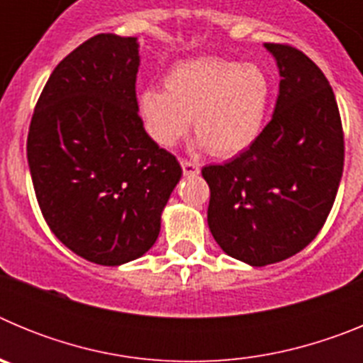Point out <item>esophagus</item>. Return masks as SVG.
<instances>
[{
    "label": "esophagus",
    "mask_w": 363,
    "mask_h": 363,
    "mask_svg": "<svg viewBox=\"0 0 363 363\" xmlns=\"http://www.w3.org/2000/svg\"><path fill=\"white\" fill-rule=\"evenodd\" d=\"M182 169H184L185 176H196L200 172V165L194 162H189V160H182Z\"/></svg>",
    "instance_id": "1"
}]
</instances>
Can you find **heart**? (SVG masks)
Here are the masks:
<instances>
[{
    "instance_id": "b5f03b06",
    "label": "heart",
    "mask_w": 363,
    "mask_h": 363,
    "mask_svg": "<svg viewBox=\"0 0 363 363\" xmlns=\"http://www.w3.org/2000/svg\"><path fill=\"white\" fill-rule=\"evenodd\" d=\"M271 94V79L256 63L200 57L176 65L167 74L165 89H143L138 111L158 145H174L192 120L198 145L227 158L258 140Z\"/></svg>"
}]
</instances>
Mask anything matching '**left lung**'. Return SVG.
Here are the masks:
<instances>
[{
	"label": "left lung",
	"instance_id": "obj_1",
	"mask_svg": "<svg viewBox=\"0 0 363 363\" xmlns=\"http://www.w3.org/2000/svg\"><path fill=\"white\" fill-rule=\"evenodd\" d=\"M264 47L281 78L272 120L240 156L201 169L214 240L252 267L291 258L316 238L344 171V130L323 72L294 47Z\"/></svg>",
	"mask_w": 363,
	"mask_h": 363
}]
</instances>
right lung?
<instances>
[{
    "label": "right lung",
    "mask_w": 363,
    "mask_h": 363,
    "mask_svg": "<svg viewBox=\"0 0 363 363\" xmlns=\"http://www.w3.org/2000/svg\"><path fill=\"white\" fill-rule=\"evenodd\" d=\"M138 38L86 40L50 74L28 129V169L47 225L98 265L149 251L182 178L178 160L138 116Z\"/></svg>",
    "instance_id": "right-lung-1"
}]
</instances>
